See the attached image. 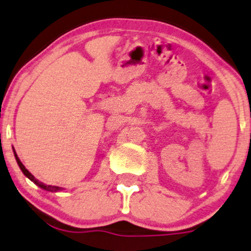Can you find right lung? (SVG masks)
<instances>
[{"label":"right lung","mask_w":251,"mask_h":251,"mask_svg":"<svg viewBox=\"0 0 251 251\" xmlns=\"http://www.w3.org/2000/svg\"><path fill=\"white\" fill-rule=\"evenodd\" d=\"M14 157H16V160H17V163H18L19 168H21V170H22V172H23V174L25 175V176L28 177V179H30L31 181L34 182V184H36V185H38L39 187H41V189H44V190L51 191V193H56V191H60V190H62V187H58V186H52V185H45V184H43V182H40V181H39V180H36L35 177H34V175H31L30 173L28 172V169H26V168L24 167V165H23V163H22L21 160H19L18 155L16 154V151H14Z\"/></svg>","instance_id":"obj_1"}]
</instances>
